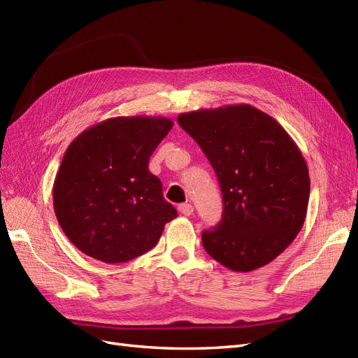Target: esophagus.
<instances>
[{"instance_id": "34e87169", "label": "esophagus", "mask_w": 358, "mask_h": 358, "mask_svg": "<svg viewBox=\"0 0 358 358\" xmlns=\"http://www.w3.org/2000/svg\"><path fill=\"white\" fill-rule=\"evenodd\" d=\"M179 212H180L182 215H185V216H189V215H192V212H194L192 204H189V203H183V204H179Z\"/></svg>"}]
</instances>
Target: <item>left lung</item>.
Returning <instances> with one entry per match:
<instances>
[{"instance_id":"1","label":"left lung","mask_w":358,"mask_h":358,"mask_svg":"<svg viewBox=\"0 0 358 358\" xmlns=\"http://www.w3.org/2000/svg\"><path fill=\"white\" fill-rule=\"evenodd\" d=\"M212 164L222 192L221 222L201 234L213 259L252 272L282 254L305 224L310 179L280 124L249 104L178 116Z\"/></svg>"}]
</instances>
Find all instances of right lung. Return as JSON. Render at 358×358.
<instances>
[{"label":"right lung","instance_id":"obj_1","mask_svg":"<svg viewBox=\"0 0 358 358\" xmlns=\"http://www.w3.org/2000/svg\"><path fill=\"white\" fill-rule=\"evenodd\" d=\"M171 128L164 116H117L70 143L53 182V209L83 254L109 264L129 262L152 249L176 218L148 169Z\"/></svg>","mask_w":358,"mask_h":358}]
</instances>
